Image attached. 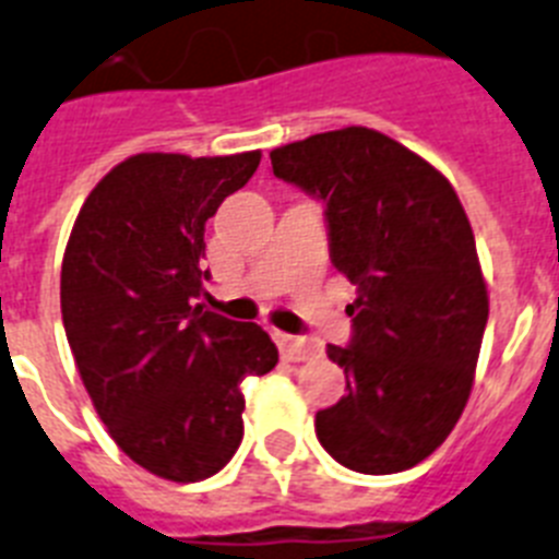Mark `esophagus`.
<instances>
[{"instance_id":"obj_1","label":"esophagus","mask_w":559,"mask_h":559,"mask_svg":"<svg viewBox=\"0 0 559 559\" xmlns=\"http://www.w3.org/2000/svg\"><path fill=\"white\" fill-rule=\"evenodd\" d=\"M276 345L288 361H305L311 356H319V345L313 338L302 336H288V333H276Z\"/></svg>"}]
</instances>
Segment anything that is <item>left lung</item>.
Segmentation results:
<instances>
[{
	"label": "left lung",
	"instance_id": "1",
	"mask_svg": "<svg viewBox=\"0 0 559 559\" xmlns=\"http://www.w3.org/2000/svg\"><path fill=\"white\" fill-rule=\"evenodd\" d=\"M271 166L325 203L331 260L356 285L350 345H328L345 367L347 395L317 413L319 443L365 475L421 464L464 413L489 319L455 189L367 127L276 146Z\"/></svg>",
	"mask_w": 559,
	"mask_h": 559
}]
</instances>
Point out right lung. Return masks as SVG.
Masks as SVG:
<instances>
[{
    "mask_svg": "<svg viewBox=\"0 0 559 559\" xmlns=\"http://www.w3.org/2000/svg\"><path fill=\"white\" fill-rule=\"evenodd\" d=\"M260 157H127L84 200L61 260V319L95 413L138 466L175 484L231 461L242 379L280 359L260 325L194 305L206 221Z\"/></svg>",
    "mask_w": 559,
    "mask_h": 559,
    "instance_id": "1",
    "label": "right lung"
}]
</instances>
